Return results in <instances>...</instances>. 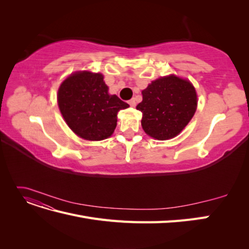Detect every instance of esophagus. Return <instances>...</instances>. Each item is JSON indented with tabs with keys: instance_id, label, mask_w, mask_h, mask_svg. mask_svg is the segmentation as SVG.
<instances>
[{
	"instance_id": "esophagus-1",
	"label": "esophagus",
	"mask_w": 249,
	"mask_h": 249,
	"mask_svg": "<svg viewBox=\"0 0 249 249\" xmlns=\"http://www.w3.org/2000/svg\"><path fill=\"white\" fill-rule=\"evenodd\" d=\"M129 105L131 107H136V101H135V99H131L130 101H129Z\"/></svg>"
}]
</instances>
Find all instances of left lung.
Listing matches in <instances>:
<instances>
[{
	"label": "left lung",
	"mask_w": 249,
	"mask_h": 249,
	"mask_svg": "<svg viewBox=\"0 0 249 249\" xmlns=\"http://www.w3.org/2000/svg\"><path fill=\"white\" fill-rule=\"evenodd\" d=\"M197 96L189 81L176 76L153 81L142 91L136 109L142 113L144 132L158 140L173 138L193 117Z\"/></svg>",
	"instance_id": "left-lung-1"
}]
</instances>
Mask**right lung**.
I'll use <instances>...</instances> for the list:
<instances>
[{
	"label": "right lung",
	"mask_w": 249,
	"mask_h": 249,
	"mask_svg": "<svg viewBox=\"0 0 249 249\" xmlns=\"http://www.w3.org/2000/svg\"><path fill=\"white\" fill-rule=\"evenodd\" d=\"M58 105L66 124L86 140L110 137L117 113L129 105L108 93L101 73L79 71L67 78L58 90Z\"/></svg>",
	"instance_id": "1"
}]
</instances>
